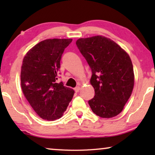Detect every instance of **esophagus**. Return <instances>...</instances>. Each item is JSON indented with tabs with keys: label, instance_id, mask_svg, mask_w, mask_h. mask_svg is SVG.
<instances>
[{
	"label": "esophagus",
	"instance_id": "34e87169",
	"mask_svg": "<svg viewBox=\"0 0 155 155\" xmlns=\"http://www.w3.org/2000/svg\"><path fill=\"white\" fill-rule=\"evenodd\" d=\"M74 90H75V92H78L80 91V87H76L74 89Z\"/></svg>",
	"mask_w": 155,
	"mask_h": 155
}]
</instances>
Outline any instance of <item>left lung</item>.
<instances>
[{
    "mask_svg": "<svg viewBox=\"0 0 155 155\" xmlns=\"http://www.w3.org/2000/svg\"><path fill=\"white\" fill-rule=\"evenodd\" d=\"M76 45L92 70L90 83L94 97L88 101L91 109L101 118L117 116L134 86L130 56L116 42L103 36L79 39Z\"/></svg>",
    "mask_w": 155,
    "mask_h": 155,
    "instance_id": "1",
    "label": "left lung"
}]
</instances>
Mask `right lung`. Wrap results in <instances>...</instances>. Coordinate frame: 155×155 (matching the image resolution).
<instances>
[{"mask_svg":"<svg viewBox=\"0 0 155 155\" xmlns=\"http://www.w3.org/2000/svg\"><path fill=\"white\" fill-rule=\"evenodd\" d=\"M72 39L44 40L25 55L21 68V87L35 111L41 118H60L73 99L75 92L61 82L57 73L65 48Z\"/></svg>","mask_w":155,"mask_h":155,"instance_id":"right-lung-1","label":"right lung"}]
</instances>
